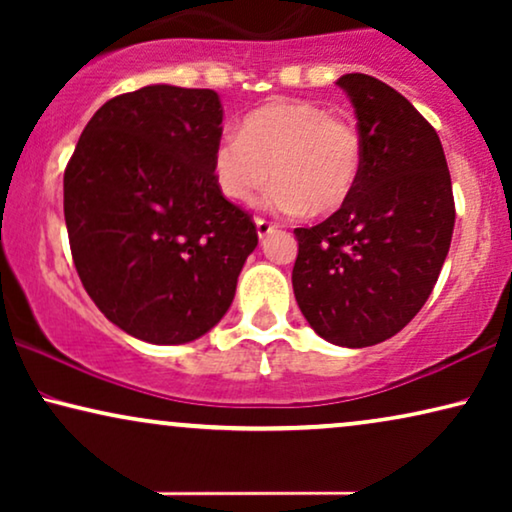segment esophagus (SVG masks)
<instances>
[{
	"label": "esophagus",
	"instance_id": "1",
	"mask_svg": "<svg viewBox=\"0 0 512 512\" xmlns=\"http://www.w3.org/2000/svg\"><path fill=\"white\" fill-rule=\"evenodd\" d=\"M275 228H277L275 223H270L265 219H256V233H258V237H261V240H263V237H268Z\"/></svg>",
	"mask_w": 512,
	"mask_h": 512
}]
</instances>
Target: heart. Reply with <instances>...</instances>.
<instances>
[{
	"instance_id": "heart-1",
	"label": "heart",
	"mask_w": 512,
	"mask_h": 512,
	"mask_svg": "<svg viewBox=\"0 0 512 512\" xmlns=\"http://www.w3.org/2000/svg\"><path fill=\"white\" fill-rule=\"evenodd\" d=\"M363 167V137L354 118L317 102H270L251 111L240 132L216 142L212 172L233 202H251L272 184L268 205L282 214H328L352 198Z\"/></svg>"
}]
</instances>
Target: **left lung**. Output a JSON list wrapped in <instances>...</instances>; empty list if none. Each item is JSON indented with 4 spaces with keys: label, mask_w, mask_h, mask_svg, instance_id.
<instances>
[{
    "label": "left lung",
    "mask_w": 512,
    "mask_h": 512,
    "mask_svg": "<svg viewBox=\"0 0 512 512\" xmlns=\"http://www.w3.org/2000/svg\"><path fill=\"white\" fill-rule=\"evenodd\" d=\"M363 137L352 198L296 228L293 293L314 333L340 347L389 340L422 310L450 251L452 179L431 123L368 74L338 79Z\"/></svg>",
    "instance_id": "obj_1"
}]
</instances>
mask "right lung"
I'll use <instances>...</instances> for the list:
<instances>
[{"label": "right lung", "mask_w": 512, "mask_h": 512, "mask_svg": "<svg viewBox=\"0 0 512 512\" xmlns=\"http://www.w3.org/2000/svg\"><path fill=\"white\" fill-rule=\"evenodd\" d=\"M223 107L167 83L104 102L65 170V223L83 289L111 324L184 345L219 324L258 233L223 198L212 158Z\"/></svg>", "instance_id": "1"}]
</instances>
